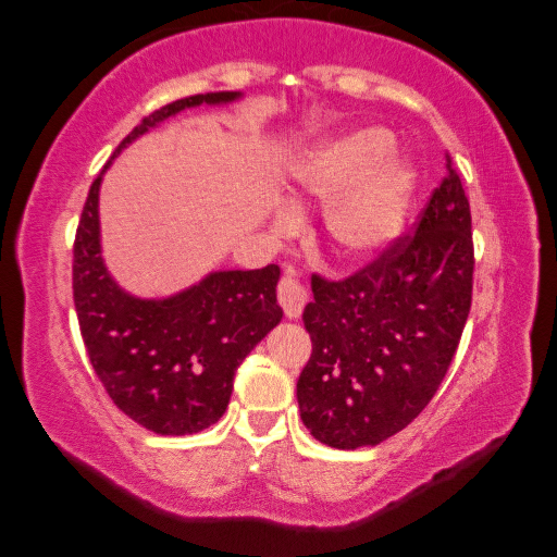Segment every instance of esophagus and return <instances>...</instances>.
<instances>
[{
    "mask_svg": "<svg viewBox=\"0 0 557 557\" xmlns=\"http://www.w3.org/2000/svg\"><path fill=\"white\" fill-rule=\"evenodd\" d=\"M277 299H280L282 311H285V315L294 321V318L301 315L304 304H306V299H309V294H306V289L292 275H285L277 285Z\"/></svg>",
    "mask_w": 557,
    "mask_h": 557,
    "instance_id": "esophagus-1",
    "label": "esophagus"
}]
</instances>
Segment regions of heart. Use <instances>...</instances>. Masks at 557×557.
Returning a JSON list of instances; mask_svg holds the SVG:
<instances>
[{
	"mask_svg": "<svg viewBox=\"0 0 557 557\" xmlns=\"http://www.w3.org/2000/svg\"><path fill=\"white\" fill-rule=\"evenodd\" d=\"M289 200L327 203L323 232L330 251L345 265L369 263L405 232L417 194V168L393 150L383 126H357L325 138L292 164ZM292 218L277 212L275 227Z\"/></svg>",
	"mask_w": 557,
	"mask_h": 557,
	"instance_id": "1",
	"label": "heart"
}]
</instances>
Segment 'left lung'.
Wrapping results in <instances>:
<instances>
[{
	"instance_id": "left-lung-1",
	"label": "left lung",
	"mask_w": 557,
	"mask_h": 557,
	"mask_svg": "<svg viewBox=\"0 0 557 557\" xmlns=\"http://www.w3.org/2000/svg\"><path fill=\"white\" fill-rule=\"evenodd\" d=\"M471 212L459 174L419 230L342 282L315 277L304 325L313 354L297 383L301 421L337 449L373 447L419 417L453 361L471 306Z\"/></svg>"
}]
</instances>
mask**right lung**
<instances>
[{"label":"right lung","mask_w":557,"mask_h":557,"mask_svg":"<svg viewBox=\"0 0 557 557\" xmlns=\"http://www.w3.org/2000/svg\"><path fill=\"white\" fill-rule=\"evenodd\" d=\"M244 92H206L146 116L92 182L74 244V304L100 383L128 419L160 435H191L218 423L234 373L282 321L280 268L212 270L170 297L126 292L104 265L100 186L114 158L164 120L200 104H232Z\"/></svg>","instance_id":"add662e5"}]
</instances>
